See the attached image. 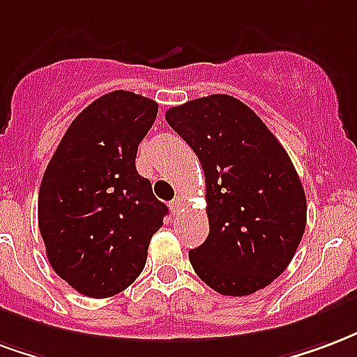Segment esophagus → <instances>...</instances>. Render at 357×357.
<instances>
[{"instance_id": "1", "label": "esophagus", "mask_w": 357, "mask_h": 357, "mask_svg": "<svg viewBox=\"0 0 357 357\" xmlns=\"http://www.w3.org/2000/svg\"><path fill=\"white\" fill-rule=\"evenodd\" d=\"M181 206H183V199H181V197H176V199L170 202V210L174 213H178L179 210H181Z\"/></svg>"}]
</instances>
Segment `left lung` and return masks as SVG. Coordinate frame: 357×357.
I'll list each match as a JSON object with an SVG mask.
<instances>
[{
    "label": "left lung",
    "instance_id": "obj_1",
    "mask_svg": "<svg viewBox=\"0 0 357 357\" xmlns=\"http://www.w3.org/2000/svg\"><path fill=\"white\" fill-rule=\"evenodd\" d=\"M199 157L210 234L189 252L195 273L221 295L244 297L284 273L306 227V197L291 158L255 113L229 94L166 112Z\"/></svg>",
    "mask_w": 357,
    "mask_h": 357
}]
</instances>
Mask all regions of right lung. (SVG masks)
Masks as SVG:
<instances>
[{
  "label": "right lung",
  "instance_id": "add662e5",
  "mask_svg": "<svg viewBox=\"0 0 357 357\" xmlns=\"http://www.w3.org/2000/svg\"><path fill=\"white\" fill-rule=\"evenodd\" d=\"M157 112L155 100L134 92L100 96L71 123L43 174L38 219L47 257L86 297H112L138 278L168 213L136 170Z\"/></svg>",
  "mask_w": 357,
  "mask_h": 357
}]
</instances>
